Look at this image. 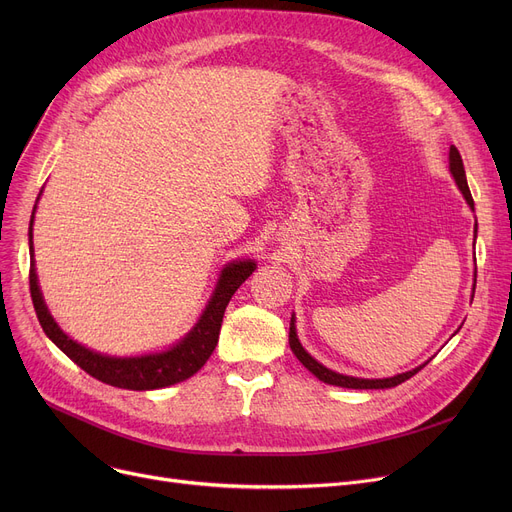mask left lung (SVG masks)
Instances as JSON below:
<instances>
[{
	"label": "left lung",
	"mask_w": 512,
	"mask_h": 512,
	"mask_svg": "<svg viewBox=\"0 0 512 512\" xmlns=\"http://www.w3.org/2000/svg\"><path fill=\"white\" fill-rule=\"evenodd\" d=\"M448 166H450V174L456 182V186L461 188L463 197L467 199L469 207L473 209V197H471V191H469V184H467V176H465V168H463V157L459 153V149H456L454 145L450 147V153H448ZM475 234H477V224H475ZM475 278H477V270H475ZM473 292H475V286H473ZM473 301V299H471ZM288 342H290V348L292 353L297 355V359L315 375L317 380L326 382V384H332V386H340V388H353V390H384V388H394L402 382H407L409 378H413V375L417 371H421L429 361H425L423 365L411 369V371H405V373H398L394 375V378H384V380H365V378H353V375H342V373H336L328 367H324L321 363H317L305 348L303 344L299 342V336H297V328H294V315L290 317V334H288Z\"/></svg>",
	"instance_id": "1"
}]
</instances>
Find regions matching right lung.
Instances as JSON below:
<instances>
[{"mask_svg": "<svg viewBox=\"0 0 512 512\" xmlns=\"http://www.w3.org/2000/svg\"><path fill=\"white\" fill-rule=\"evenodd\" d=\"M39 199V197H37ZM37 209V207H35ZM33 209V218H35ZM33 218L29 228V249L33 257ZM255 261L253 259H238L228 263L215 286L211 299L201 313L195 328L188 332L180 342L170 346L168 351L151 353L143 357H110L91 351V348L78 344L70 336H66L56 319L45 307L43 294L37 280L35 270V259L31 261V272H29V284H31V297L33 305L39 317V324L47 338L56 344L60 351L70 357L80 369H85L95 380L110 384L116 388L126 390H155V388H166L178 382H184L195 375L205 361L215 351V344L220 338V328L224 311L232 299V294L238 290V286L245 282L255 272Z\"/></svg>", "mask_w": 512, "mask_h": 512, "instance_id": "1", "label": "right lung"}]
</instances>
